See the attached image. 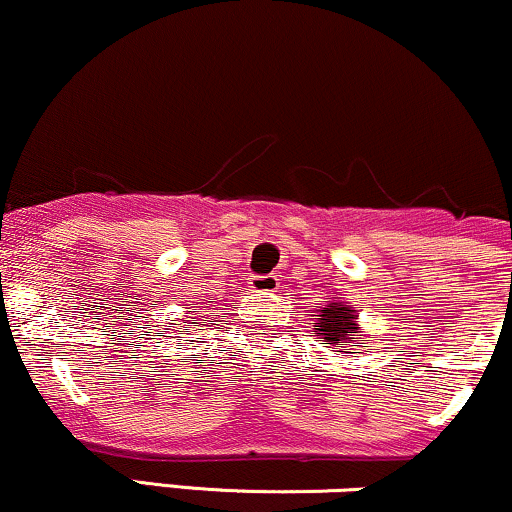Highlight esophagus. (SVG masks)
<instances>
[{
    "instance_id": "obj_1",
    "label": "esophagus",
    "mask_w": 512,
    "mask_h": 512,
    "mask_svg": "<svg viewBox=\"0 0 512 512\" xmlns=\"http://www.w3.org/2000/svg\"><path fill=\"white\" fill-rule=\"evenodd\" d=\"M276 289H279V279L276 276H250V291L252 293H260V296H269V293H274Z\"/></svg>"
}]
</instances>
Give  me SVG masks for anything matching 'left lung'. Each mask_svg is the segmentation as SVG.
<instances>
[{
	"mask_svg": "<svg viewBox=\"0 0 512 512\" xmlns=\"http://www.w3.org/2000/svg\"><path fill=\"white\" fill-rule=\"evenodd\" d=\"M315 308V315L310 317L315 337L332 346H342L344 354H358V351H351L363 342V334H358L356 325V310L344 301H325L317 303Z\"/></svg>",
	"mask_w": 512,
	"mask_h": 512,
	"instance_id": "obj_1",
	"label": "left lung"
}]
</instances>
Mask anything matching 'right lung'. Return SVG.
<instances>
[{
	"label": "right lung",
	"mask_w": 512,
	"mask_h": 512,
	"mask_svg": "<svg viewBox=\"0 0 512 512\" xmlns=\"http://www.w3.org/2000/svg\"><path fill=\"white\" fill-rule=\"evenodd\" d=\"M190 313H192V310H190ZM195 313H197V310H195Z\"/></svg>",
	"instance_id": "1"
}]
</instances>
